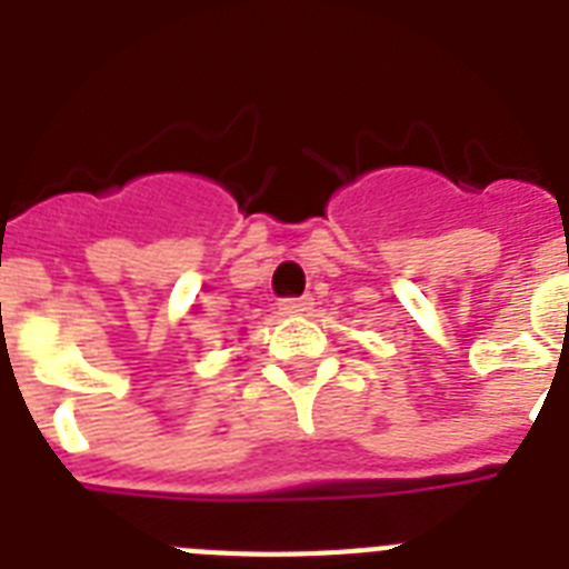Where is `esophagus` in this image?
<instances>
[{
    "instance_id": "1",
    "label": "esophagus",
    "mask_w": 569,
    "mask_h": 569,
    "mask_svg": "<svg viewBox=\"0 0 569 569\" xmlns=\"http://www.w3.org/2000/svg\"><path fill=\"white\" fill-rule=\"evenodd\" d=\"M310 307H312L310 295H301V298H283V301H280V310H283L286 316H301V312H307Z\"/></svg>"
}]
</instances>
